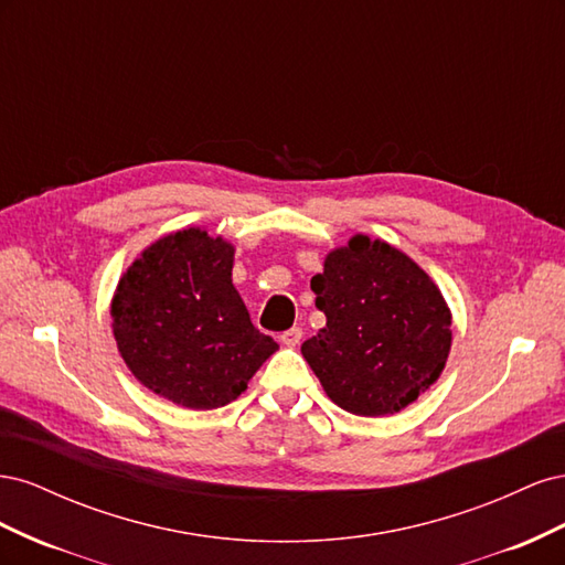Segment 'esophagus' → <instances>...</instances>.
Segmentation results:
<instances>
[{"label":"esophagus","instance_id":"1","mask_svg":"<svg viewBox=\"0 0 565 565\" xmlns=\"http://www.w3.org/2000/svg\"><path fill=\"white\" fill-rule=\"evenodd\" d=\"M301 328H289V330H285L282 334H280V341L285 347H297L299 341H301Z\"/></svg>","mask_w":565,"mask_h":565}]
</instances>
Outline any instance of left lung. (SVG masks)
I'll return each mask as SVG.
<instances>
[{"label": "left lung", "instance_id": "left-lung-1", "mask_svg": "<svg viewBox=\"0 0 565 565\" xmlns=\"http://www.w3.org/2000/svg\"><path fill=\"white\" fill-rule=\"evenodd\" d=\"M328 324L301 344L324 393L347 413H401L446 367L450 309L434 280L401 249L367 235L324 256L311 278Z\"/></svg>", "mask_w": 565, "mask_h": 565}]
</instances>
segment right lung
<instances>
[{"mask_svg":"<svg viewBox=\"0 0 565 565\" xmlns=\"http://www.w3.org/2000/svg\"><path fill=\"white\" fill-rule=\"evenodd\" d=\"M233 245L202 228L141 252L110 303L119 355L146 388L191 409L235 401L278 344L233 287Z\"/></svg>","mask_w":565,"mask_h":565,"instance_id":"add662e5","label":"right lung"}]
</instances>
